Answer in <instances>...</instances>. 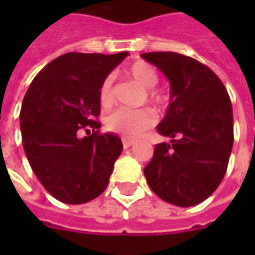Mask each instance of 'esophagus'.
Wrapping results in <instances>:
<instances>
[{
    "mask_svg": "<svg viewBox=\"0 0 255 255\" xmlns=\"http://www.w3.org/2000/svg\"><path fill=\"white\" fill-rule=\"evenodd\" d=\"M122 143H123V147H126V149H128V147H130V146H133V140L125 139V137L122 139Z\"/></svg>",
    "mask_w": 255,
    "mask_h": 255,
    "instance_id": "1",
    "label": "esophagus"
}]
</instances>
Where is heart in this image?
<instances>
[{"label":"heart","instance_id":"b5f03b06","mask_svg":"<svg viewBox=\"0 0 255 255\" xmlns=\"http://www.w3.org/2000/svg\"><path fill=\"white\" fill-rule=\"evenodd\" d=\"M125 75L134 81L137 85H140L143 89H147L146 96L150 103L163 105L166 102L164 93L157 89H153L159 81V74L153 65L144 62V61H137L125 69ZM99 102L103 108H109L112 105L113 96L111 78H106L101 85ZM153 123H154V115L146 109H137V111L118 109L106 118V128L112 132L119 133L123 137H128V139L139 137L144 130H147L152 126Z\"/></svg>","mask_w":255,"mask_h":255}]
</instances>
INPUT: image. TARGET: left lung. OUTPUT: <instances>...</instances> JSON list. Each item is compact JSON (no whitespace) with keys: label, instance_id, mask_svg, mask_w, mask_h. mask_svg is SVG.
<instances>
[{"label":"left lung","instance_id":"left-lung-1","mask_svg":"<svg viewBox=\"0 0 255 255\" xmlns=\"http://www.w3.org/2000/svg\"><path fill=\"white\" fill-rule=\"evenodd\" d=\"M170 84V103L157 132L170 143L154 146L144 176L162 200L196 206L223 180L230 159L233 108L227 89L209 66L177 52L142 54Z\"/></svg>","mask_w":255,"mask_h":255}]
</instances>
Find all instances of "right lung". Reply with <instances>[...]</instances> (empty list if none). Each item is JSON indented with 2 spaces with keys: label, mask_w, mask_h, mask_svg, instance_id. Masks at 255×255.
<instances>
[{
  "label": "right lung",
  "mask_w": 255,
  "mask_h": 255,
  "mask_svg": "<svg viewBox=\"0 0 255 255\" xmlns=\"http://www.w3.org/2000/svg\"><path fill=\"white\" fill-rule=\"evenodd\" d=\"M128 55H61L25 93L19 113L22 146L35 176L56 200L88 203L109 183L123 144L115 133L98 132L99 89ZM82 130H87L84 138Z\"/></svg>",
  "instance_id": "1"
}]
</instances>
